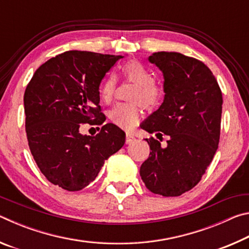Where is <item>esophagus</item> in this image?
Returning a JSON list of instances; mask_svg holds the SVG:
<instances>
[{"label":"esophagus","mask_w":249,"mask_h":249,"mask_svg":"<svg viewBox=\"0 0 249 249\" xmlns=\"http://www.w3.org/2000/svg\"><path fill=\"white\" fill-rule=\"evenodd\" d=\"M135 141V137L133 135L130 134H126V138H125V142L126 144H130V142H133Z\"/></svg>","instance_id":"esophagus-1"}]
</instances>
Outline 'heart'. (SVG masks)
Segmentation results:
<instances>
[{"mask_svg": "<svg viewBox=\"0 0 249 249\" xmlns=\"http://www.w3.org/2000/svg\"><path fill=\"white\" fill-rule=\"evenodd\" d=\"M122 71L128 81L136 83L129 99L138 101L147 109L157 107L162 98V89L154 79L148 69L140 61L129 60L122 66ZM117 80L114 75H109L101 84L100 95L104 102H111L115 93ZM142 115L141 105L137 102L119 103L109 112L108 117L117 127L124 130L133 129L140 123Z\"/></svg>", "mask_w": 249, "mask_h": 249, "instance_id": "b5f03b06", "label": "heart"}]
</instances>
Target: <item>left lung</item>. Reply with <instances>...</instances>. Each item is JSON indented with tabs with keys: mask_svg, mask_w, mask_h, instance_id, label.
<instances>
[{
	"mask_svg": "<svg viewBox=\"0 0 249 249\" xmlns=\"http://www.w3.org/2000/svg\"><path fill=\"white\" fill-rule=\"evenodd\" d=\"M163 73L165 99L142 128L167 146L146 140L150 154L141 167L146 188L156 195L178 196L199 183L216 153L221 134L222 91L212 71L196 58L159 52L149 56Z\"/></svg>",
	"mask_w": 249,
	"mask_h": 249,
	"instance_id": "1",
	"label": "left lung"
}]
</instances>
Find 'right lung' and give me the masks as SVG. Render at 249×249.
I'll return each instance as SVG.
<instances>
[{
    "instance_id": "right-lung-1",
    "label": "right lung",
    "mask_w": 249,
    "mask_h": 249,
    "mask_svg": "<svg viewBox=\"0 0 249 249\" xmlns=\"http://www.w3.org/2000/svg\"><path fill=\"white\" fill-rule=\"evenodd\" d=\"M122 56L70 50L35 71L24 94L28 146L46 179L67 191L93 181L109 156L123 147L125 133L104 124L95 136L84 124L102 125L100 84Z\"/></svg>"
}]
</instances>
